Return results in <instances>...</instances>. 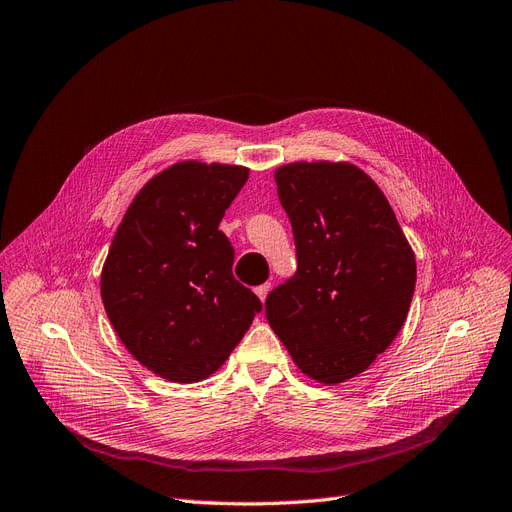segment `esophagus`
<instances>
[{
    "instance_id": "1",
    "label": "esophagus",
    "mask_w": 512,
    "mask_h": 512,
    "mask_svg": "<svg viewBox=\"0 0 512 512\" xmlns=\"http://www.w3.org/2000/svg\"><path fill=\"white\" fill-rule=\"evenodd\" d=\"M270 284H261V286H257L255 288V293H257V297L261 299V303H265V297H268V293H270Z\"/></svg>"
}]
</instances>
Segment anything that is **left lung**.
Returning a JSON list of instances; mask_svg holds the SVG:
<instances>
[{
	"label": "left lung",
	"mask_w": 512,
	"mask_h": 512,
	"mask_svg": "<svg viewBox=\"0 0 512 512\" xmlns=\"http://www.w3.org/2000/svg\"><path fill=\"white\" fill-rule=\"evenodd\" d=\"M274 177L297 272L265 299V318L309 379L345 383L402 330L416 286L414 251L360 167L297 161Z\"/></svg>",
	"instance_id": "8db88e82"
}]
</instances>
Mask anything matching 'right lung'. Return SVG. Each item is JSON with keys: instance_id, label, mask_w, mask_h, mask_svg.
I'll return each mask as SVG.
<instances>
[{"instance_id": "add662e5", "label": "right lung", "mask_w": 512, "mask_h": 512, "mask_svg": "<svg viewBox=\"0 0 512 512\" xmlns=\"http://www.w3.org/2000/svg\"><path fill=\"white\" fill-rule=\"evenodd\" d=\"M249 180L240 165L180 161L127 207L100 295L125 349L171 383H198L230 358L261 301L234 274L219 221Z\"/></svg>"}]
</instances>
